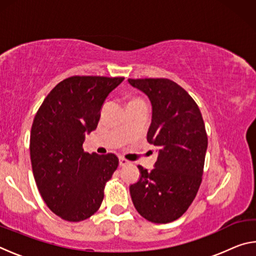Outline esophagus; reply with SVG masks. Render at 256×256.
I'll list each match as a JSON object with an SVG mask.
<instances>
[{"label":"esophagus","mask_w":256,"mask_h":256,"mask_svg":"<svg viewBox=\"0 0 256 256\" xmlns=\"http://www.w3.org/2000/svg\"><path fill=\"white\" fill-rule=\"evenodd\" d=\"M130 162L126 159L124 158H120V166H126V164H128Z\"/></svg>","instance_id":"1"}]
</instances>
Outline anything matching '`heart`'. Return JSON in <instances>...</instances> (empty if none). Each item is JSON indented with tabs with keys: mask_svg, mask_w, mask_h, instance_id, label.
I'll return each mask as SVG.
<instances>
[{
	"mask_svg": "<svg viewBox=\"0 0 256 256\" xmlns=\"http://www.w3.org/2000/svg\"><path fill=\"white\" fill-rule=\"evenodd\" d=\"M142 102V100H136H136H132L130 104H132V102Z\"/></svg>",
	"mask_w": 256,
	"mask_h": 256,
	"instance_id": "obj_1",
	"label": "heart"
}]
</instances>
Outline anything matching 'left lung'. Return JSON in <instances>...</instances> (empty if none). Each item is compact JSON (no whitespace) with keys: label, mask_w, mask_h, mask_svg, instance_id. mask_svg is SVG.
<instances>
[{"label":"left lung","mask_w":256,"mask_h":256,"mask_svg":"<svg viewBox=\"0 0 256 256\" xmlns=\"http://www.w3.org/2000/svg\"><path fill=\"white\" fill-rule=\"evenodd\" d=\"M150 99L152 120L146 140L158 146L151 172L130 186L132 202L144 218L154 224L178 219L196 196L202 182L208 136L193 98L170 79H128Z\"/></svg>","instance_id":"1"}]
</instances>
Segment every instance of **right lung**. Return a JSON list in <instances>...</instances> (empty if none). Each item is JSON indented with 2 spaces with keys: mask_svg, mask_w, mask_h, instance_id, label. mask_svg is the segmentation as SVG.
<instances>
[{
  "mask_svg": "<svg viewBox=\"0 0 256 256\" xmlns=\"http://www.w3.org/2000/svg\"><path fill=\"white\" fill-rule=\"evenodd\" d=\"M123 80L68 78L47 94L34 118L29 149L34 180L47 206L68 222H82L99 209L118 166L114 154H88L82 144L96 130L105 99Z\"/></svg>",
  "mask_w": 256,
  "mask_h": 256,
  "instance_id": "obj_1",
  "label": "right lung"
}]
</instances>
